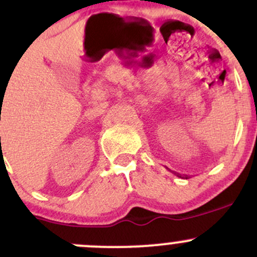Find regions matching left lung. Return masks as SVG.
<instances>
[{"label":"left lung","instance_id":"1","mask_svg":"<svg viewBox=\"0 0 257 257\" xmlns=\"http://www.w3.org/2000/svg\"><path fill=\"white\" fill-rule=\"evenodd\" d=\"M167 169H168V168H167ZM174 174H177V176L181 177V178H186V179L188 178V176H184V177H183V176H181V174H178V173H174Z\"/></svg>","mask_w":257,"mask_h":257}]
</instances>
